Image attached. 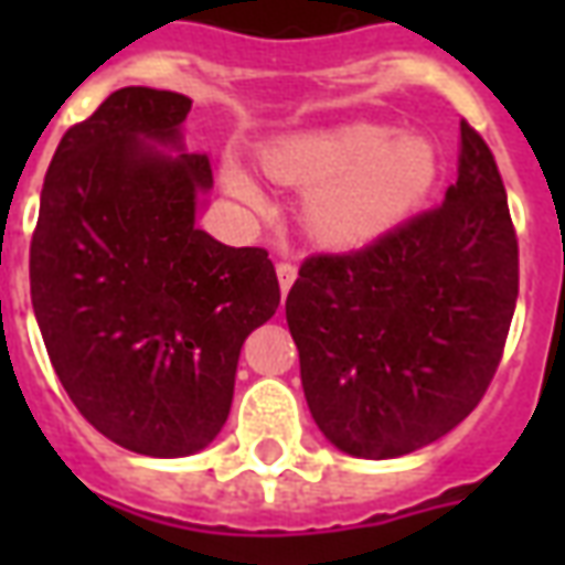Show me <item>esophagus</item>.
Returning <instances> with one entry per match:
<instances>
[{
  "mask_svg": "<svg viewBox=\"0 0 565 565\" xmlns=\"http://www.w3.org/2000/svg\"><path fill=\"white\" fill-rule=\"evenodd\" d=\"M275 271H278V284H281V294H287L290 287H294L296 281V263H290V259H281L278 266H275Z\"/></svg>",
  "mask_w": 565,
  "mask_h": 565,
  "instance_id": "34e87169",
  "label": "esophagus"
}]
</instances>
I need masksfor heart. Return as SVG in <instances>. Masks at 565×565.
<instances>
[{
  "mask_svg": "<svg viewBox=\"0 0 565 565\" xmlns=\"http://www.w3.org/2000/svg\"><path fill=\"white\" fill-rule=\"evenodd\" d=\"M259 160L275 181L308 190L302 223L330 247L366 245L393 230L424 202L438 172L429 141L366 120L287 136ZM223 178L238 202L263 205L257 184L238 166H226Z\"/></svg>",
  "mask_w": 565,
  "mask_h": 565,
  "instance_id": "1",
  "label": "heart"
}]
</instances>
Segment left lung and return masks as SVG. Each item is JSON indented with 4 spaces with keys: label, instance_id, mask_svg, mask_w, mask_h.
Instances as JSON below:
<instances>
[{
    "label": "left lung",
    "instance_id": "1",
    "mask_svg": "<svg viewBox=\"0 0 565 565\" xmlns=\"http://www.w3.org/2000/svg\"><path fill=\"white\" fill-rule=\"evenodd\" d=\"M518 302V235L497 160L460 124L445 202L372 245L311 254L287 294L308 408L344 454L387 460L481 403Z\"/></svg>",
    "mask_w": 565,
    "mask_h": 565
}]
</instances>
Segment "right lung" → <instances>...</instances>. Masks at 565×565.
Here are the masks:
<instances>
[{"mask_svg":"<svg viewBox=\"0 0 565 565\" xmlns=\"http://www.w3.org/2000/svg\"><path fill=\"white\" fill-rule=\"evenodd\" d=\"M190 99L124 87L66 129L44 174L30 290L81 415L120 448L186 457L230 417L238 351L281 302L266 247L196 226L209 153L178 145Z\"/></svg>","mask_w":565,"mask_h":565,"instance_id":"add662e5","label":"right lung"}]
</instances>
